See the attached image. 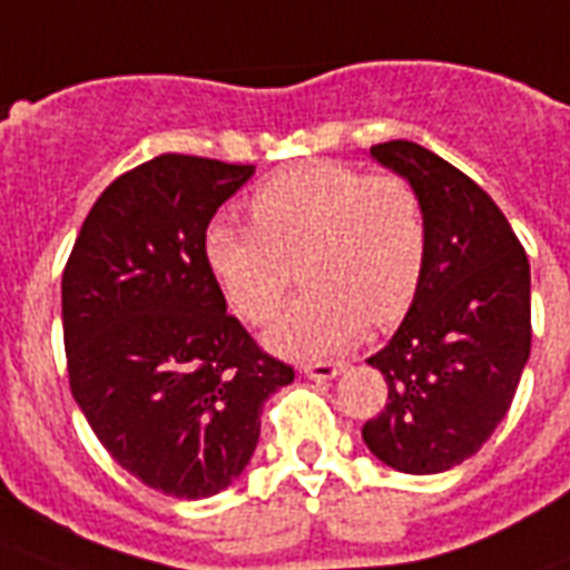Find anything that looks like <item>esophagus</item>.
I'll return each instance as SVG.
<instances>
[{
	"instance_id": "esophagus-1",
	"label": "esophagus",
	"mask_w": 570,
	"mask_h": 570,
	"mask_svg": "<svg viewBox=\"0 0 570 570\" xmlns=\"http://www.w3.org/2000/svg\"><path fill=\"white\" fill-rule=\"evenodd\" d=\"M345 372V363H308L303 365V374L308 381H333Z\"/></svg>"
}]
</instances>
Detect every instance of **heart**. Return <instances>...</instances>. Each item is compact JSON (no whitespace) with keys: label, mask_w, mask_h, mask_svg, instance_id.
Listing matches in <instances>:
<instances>
[{"label":"heart","mask_w":570,"mask_h":570,"mask_svg":"<svg viewBox=\"0 0 570 570\" xmlns=\"http://www.w3.org/2000/svg\"><path fill=\"white\" fill-rule=\"evenodd\" d=\"M249 210L255 225H207L205 262L249 324L279 312L299 262L308 288L267 333L276 354H338L368 321L390 326L413 306L428 228L416 189L399 175L312 163L262 184Z\"/></svg>","instance_id":"1"}]
</instances>
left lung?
Here are the masks:
<instances>
[{
  "instance_id": "8db88e82",
  "label": "left lung",
  "mask_w": 570,
  "mask_h": 570,
  "mask_svg": "<svg viewBox=\"0 0 570 570\" xmlns=\"http://www.w3.org/2000/svg\"><path fill=\"white\" fill-rule=\"evenodd\" d=\"M372 157L416 189L428 255L413 306L368 356L390 399L363 440L399 473H443L482 449L518 392L532 345L529 262L493 198L452 163L407 139Z\"/></svg>"
}]
</instances>
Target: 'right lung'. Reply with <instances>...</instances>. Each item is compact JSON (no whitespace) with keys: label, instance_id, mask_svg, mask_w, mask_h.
Instances as JSON below:
<instances>
[{"label":"right lung","instance_id":"obj_1","mask_svg":"<svg viewBox=\"0 0 570 570\" xmlns=\"http://www.w3.org/2000/svg\"><path fill=\"white\" fill-rule=\"evenodd\" d=\"M255 166L160 154L116 178L61 276L70 392L127 473L205 500L244 473L294 368L225 312L205 232Z\"/></svg>","mask_w":570,"mask_h":570}]
</instances>
